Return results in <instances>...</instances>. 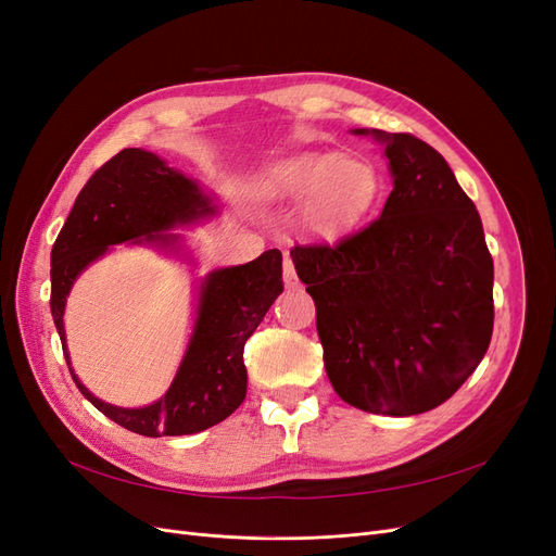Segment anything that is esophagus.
Returning a JSON list of instances; mask_svg holds the SVG:
<instances>
[{
	"instance_id": "obj_1",
	"label": "esophagus",
	"mask_w": 556,
	"mask_h": 556,
	"mask_svg": "<svg viewBox=\"0 0 556 556\" xmlns=\"http://www.w3.org/2000/svg\"><path fill=\"white\" fill-rule=\"evenodd\" d=\"M282 278H285V285H288V288H299V278H296V271H294V264H292V260H290V255H285V260H282Z\"/></svg>"
}]
</instances>
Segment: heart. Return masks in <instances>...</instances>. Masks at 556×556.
<instances>
[{
    "label": "heart",
    "instance_id": "b5f03b06",
    "mask_svg": "<svg viewBox=\"0 0 556 556\" xmlns=\"http://www.w3.org/2000/svg\"><path fill=\"white\" fill-rule=\"evenodd\" d=\"M252 197L262 204H306L308 231L333 239L374 206L378 174L362 160L304 153L268 164L252 182Z\"/></svg>",
    "mask_w": 556,
    "mask_h": 556
}]
</instances>
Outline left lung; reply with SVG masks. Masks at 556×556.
I'll list each match as a JSON object with an SVG mask.
<instances>
[{"mask_svg":"<svg viewBox=\"0 0 556 556\" xmlns=\"http://www.w3.org/2000/svg\"><path fill=\"white\" fill-rule=\"evenodd\" d=\"M382 143L394 190L339 245H296L325 368L350 406L406 417L441 406L476 371L494 329V262L480 213L445 157L410 134Z\"/></svg>","mask_w":556,"mask_h":556,"instance_id":"left-lung-1","label":"left lung"}]
</instances>
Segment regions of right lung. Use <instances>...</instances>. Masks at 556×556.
<instances>
[{
    "instance_id": "obj_1",
    "label": "right lung",
    "mask_w": 556,
    "mask_h": 556,
    "mask_svg": "<svg viewBox=\"0 0 556 556\" xmlns=\"http://www.w3.org/2000/svg\"><path fill=\"white\" fill-rule=\"evenodd\" d=\"M213 194L143 148H125L86 182L50 252V313L80 394L121 427L150 435H188L223 422L248 390L245 341L282 292V255L266 250L241 266L215 268L197 288L194 327L178 371L157 401L121 408L97 399L74 374L64 308L76 278L113 245H153L192 262L172 229L208 220Z\"/></svg>"
}]
</instances>
